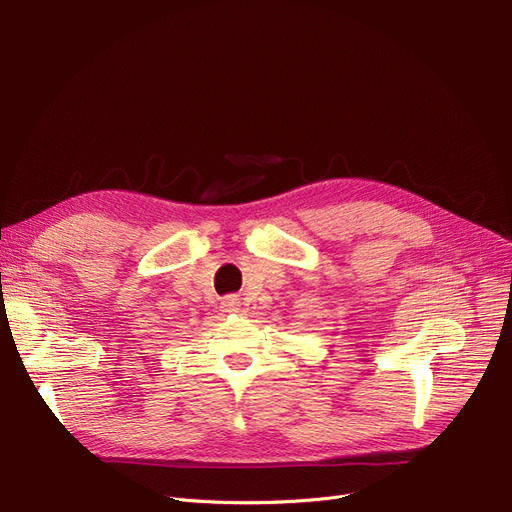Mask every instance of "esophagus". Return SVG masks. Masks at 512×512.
Segmentation results:
<instances>
[{"label": "esophagus", "mask_w": 512, "mask_h": 512, "mask_svg": "<svg viewBox=\"0 0 512 512\" xmlns=\"http://www.w3.org/2000/svg\"><path fill=\"white\" fill-rule=\"evenodd\" d=\"M221 308L223 312H238L240 310V301L236 295H227L221 299Z\"/></svg>", "instance_id": "34e87169"}]
</instances>
